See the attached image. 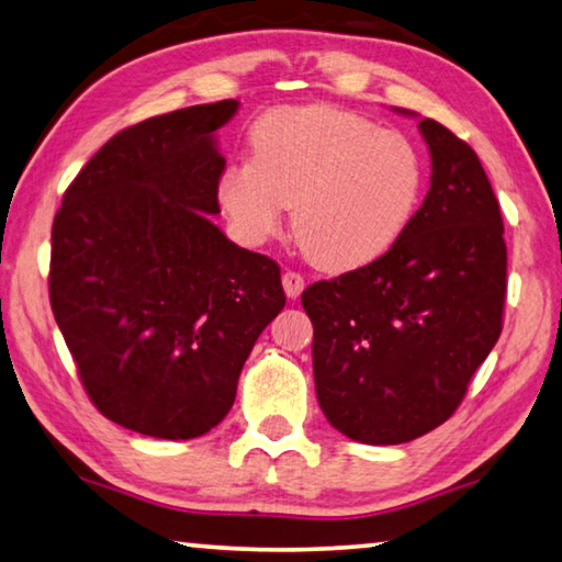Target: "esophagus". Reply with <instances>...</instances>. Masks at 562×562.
Here are the masks:
<instances>
[{"label":"esophagus","instance_id":"obj_1","mask_svg":"<svg viewBox=\"0 0 562 562\" xmlns=\"http://www.w3.org/2000/svg\"><path fill=\"white\" fill-rule=\"evenodd\" d=\"M281 283H283V291H286L289 299H299L301 291L306 289V279L299 271H283L281 276Z\"/></svg>","mask_w":562,"mask_h":562}]
</instances>
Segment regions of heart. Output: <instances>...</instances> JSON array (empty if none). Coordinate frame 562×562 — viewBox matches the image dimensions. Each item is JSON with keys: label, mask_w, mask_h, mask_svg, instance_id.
Instances as JSON below:
<instances>
[{"label": "heart", "mask_w": 562, "mask_h": 562, "mask_svg": "<svg viewBox=\"0 0 562 562\" xmlns=\"http://www.w3.org/2000/svg\"><path fill=\"white\" fill-rule=\"evenodd\" d=\"M251 160L216 180V200L246 244L281 229L293 204V234L313 263L350 271L395 246L419 210L425 155L407 133L333 105H286L249 127Z\"/></svg>", "instance_id": "b5f03b06"}]
</instances>
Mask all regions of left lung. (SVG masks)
Here are the masks:
<instances>
[{
    "label": "left lung",
    "mask_w": 562,
    "mask_h": 562,
    "mask_svg": "<svg viewBox=\"0 0 562 562\" xmlns=\"http://www.w3.org/2000/svg\"><path fill=\"white\" fill-rule=\"evenodd\" d=\"M431 187L372 263L303 291L323 415L362 445H405L454 415L504 328L506 241L471 147L431 117Z\"/></svg>",
    "instance_id": "8db88e82"
}]
</instances>
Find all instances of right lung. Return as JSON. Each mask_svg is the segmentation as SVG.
Here are the masks:
<instances>
[{"label": "right lung", "instance_id": "obj_1", "mask_svg": "<svg viewBox=\"0 0 562 562\" xmlns=\"http://www.w3.org/2000/svg\"><path fill=\"white\" fill-rule=\"evenodd\" d=\"M239 103L115 133L64 192L48 299L95 409L157 439H194L232 409L261 330L286 303L279 263L226 239L214 131Z\"/></svg>", "mask_w": 562, "mask_h": 562}]
</instances>
